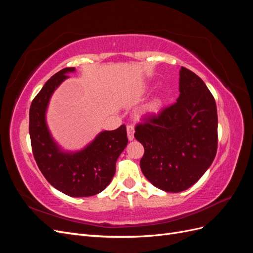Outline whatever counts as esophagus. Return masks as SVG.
Listing matches in <instances>:
<instances>
[{
	"mask_svg": "<svg viewBox=\"0 0 253 253\" xmlns=\"http://www.w3.org/2000/svg\"><path fill=\"white\" fill-rule=\"evenodd\" d=\"M134 132H135L134 126H131V125H128V126H126V133H127V138H128V140H133V139H134Z\"/></svg>",
	"mask_w": 253,
	"mask_h": 253,
	"instance_id": "esophagus-1",
	"label": "esophagus"
}]
</instances>
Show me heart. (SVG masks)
Listing matches in <instances>:
<instances>
[{
  "mask_svg": "<svg viewBox=\"0 0 253 253\" xmlns=\"http://www.w3.org/2000/svg\"><path fill=\"white\" fill-rule=\"evenodd\" d=\"M158 106H159V101H158V100L153 101V102H151V103L147 106V108L144 109L143 113H154L155 111H157Z\"/></svg>",
  "mask_w": 253,
  "mask_h": 253,
  "instance_id": "1",
  "label": "heart"
}]
</instances>
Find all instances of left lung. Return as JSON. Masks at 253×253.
I'll list each match as a JSON object with an SVG mask.
<instances>
[{"mask_svg":"<svg viewBox=\"0 0 253 253\" xmlns=\"http://www.w3.org/2000/svg\"><path fill=\"white\" fill-rule=\"evenodd\" d=\"M179 97L135 127L144 148L140 168L166 192L189 189L213 163L217 151L216 103L205 82L186 67L179 71Z\"/></svg>","mask_w":253,"mask_h":253,"instance_id":"left-lung-1","label":"left lung"}]
</instances>
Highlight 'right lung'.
Listing matches in <instances>:
<instances>
[{"mask_svg": "<svg viewBox=\"0 0 253 253\" xmlns=\"http://www.w3.org/2000/svg\"><path fill=\"white\" fill-rule=\"evenodd\" d=\"M75 67H66L44 84L30 105L29 135L36 163L50 185L68 196L87 197L100 193L116 172V162L127 144L126 126L99 133L85 148L66 152L53 140L46 124V111L56 88Z\"/></svg>", "mask_w": 253, "mask_h": 253, "instance_id": "right-lung-1", "label": "right lung"}]
</instances>
